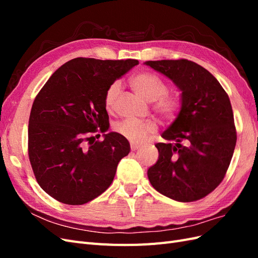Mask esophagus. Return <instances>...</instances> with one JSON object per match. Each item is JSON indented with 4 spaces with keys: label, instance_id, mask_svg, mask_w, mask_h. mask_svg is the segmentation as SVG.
Here are the masks:
<instances>
[{
    "label": "esophagus",
    "instance_id": "34e87169",
    "mask_svg": "<svg viewBox=\"0 0 258 258\" xmlns=\"http://www.w3.org/2000/svg\"><path fill=\"white\" fill-rule=\"evenodd\" d=\"M139 148H140V146H139V145H135V144H131V151H132V152H135V151L139 150Z\"/></svg>",
    "mask_w": 258,
    "mask_h": 258
}]
</instances>
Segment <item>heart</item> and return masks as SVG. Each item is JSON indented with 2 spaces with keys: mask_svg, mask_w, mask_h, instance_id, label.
<instances>
[{
  "mask_svg": "<svg viewBox=\"0 0 258 258\" xmlns=\"http://www.w3.org/2000/svg\"><path fill=\"white\" fill-rule=\"evenodd\" d=\"M130 86L137 95L146 102H155L154 110L162 118L172 119L179 112L181 100L176 95L166 93L168 90L167 85L157 75L151 72H141L132 77ZM119 92L120 85L117 82L107 88L104 96V105L107 112L113 110L115 100ZM115 130L132 144H141L156 134L157 126L154 121L124 120L117 123Z\"/></svg>",
  "mask_w": 258,
  "mask_h": 258,
  "instance_id": "heart-1",
  "label": "heart"
}]
</instances>
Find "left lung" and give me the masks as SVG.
<instances>
[{
  "mask_svg": "<svg viewBox=\"0 0 258 258\" xmlns=\"http://www.w3.org/2000/svg\"><path fill=\"white\" fill-rule=\"evenodd\" d=\"M144 64L173 82L181 108L157 143V162L147 170L154 188L171 199L206 197L226 174L237 142L228 95L208 70L192 61L158 60Z\"/></svg>",
  "mask_w": 258,
  "mask_h": 258,
  "instance_id": "1",
  "label": "left lung"
}]
</instances>
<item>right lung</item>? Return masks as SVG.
<instances>
[{
  "label": "right lung",
  "instance_id": "add662e5",
  "mask_svg": "<svg viewBox=\"0 0 258 258\" xmlns=\"http://www.w3.org/2000/svg\"><path fill=\"white\" fill-rule=\"evenodd\" d=\"M137 64L135 59L75 58L38 92L29 119V159L37 183L53 199L84 205L112 184L129 142L117 132L103 135L101 142L87 136L108 130L105 92Z\"/></svg>",
  "mask_w": 258,
  "mask_h": 258
}]
</instances>
